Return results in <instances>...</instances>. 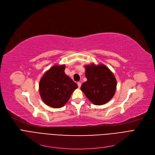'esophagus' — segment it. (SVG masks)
Segmentation results:
<instances>
[{"label":"esophagus","instance_id":"obj_1","mask_svg":"<svg viewBox=\"0 0 155 155\" xmlns=\"http://www.w3.org/2000/svg\"><path fill=\"white\" fill-rule=\"evenodd\" d=\"M77 85H78V88H80V87H81V85H82V84H81V83H80V82H78V83H77Z\"/></svg>","mask_w":155,"mask_h":155}]
</instances>
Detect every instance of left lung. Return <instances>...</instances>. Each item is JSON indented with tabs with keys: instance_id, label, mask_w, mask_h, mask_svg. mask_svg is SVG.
I'll use <instances>...</instances> for the list:
<instances>
[{
	"instance_id": "8db88e82",
	"label": "left lung",
	"mask_w": 155,
	"mask_h": 155,
	"mask_svg": "<svg viewBox=\"0 0 155 155\" xmlns=\"http://www.w3.org/2000/svg\"><path fill=\"white\" fill-rule=\"evenodd\" d=\"M87 81L81 90L94 104L101 105L108 102L115 94L117 81L112 72L104 64H91L85 66Z\"/></svg>"
}]
</instances>
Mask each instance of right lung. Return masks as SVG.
<instances>
[{"label": "right lung", "mask_w": 155, "mask_h": 155, "mask_svg": "<svg viewBox=\"0 0 155 155\" xmlns=\"http://www.w3.org/2000/svg\"><path fill=\"white\" fill-rule=\"evenodd\" d=\"M65 65H54L41 78L39 91L43 101L53 108L63 107L77 84L64 73Z\"/></svg>", "instance_id": "add662e5"}]
</instances>
